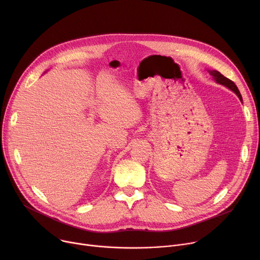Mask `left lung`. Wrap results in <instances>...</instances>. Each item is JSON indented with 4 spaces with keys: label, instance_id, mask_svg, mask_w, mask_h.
<instances>
[{
    "label": "left lung",
    "instance_id": "left-lung-1",
    "mask_svg": "<svg viewBox=\"0 0 260 260\" xmlns=\"http://www.w3.org/2000/svg\"><path fill=\"white\" fill-rule=\"evenodd\" d=\"M210 74L214 77V79L216 80L217 83L225 85L226 87H229L230 89L233 90V91L238 95V98L242 101V98H241V94H240V92H239V89L237 88V86L235 85V83H234L233 81L228 79L226 77H224L223 75H221L219 72H217V71H212V72H210Z\"/></svg>",
    "mask_w": 260,
    "mask_h": 260
}]
</instances>
